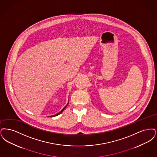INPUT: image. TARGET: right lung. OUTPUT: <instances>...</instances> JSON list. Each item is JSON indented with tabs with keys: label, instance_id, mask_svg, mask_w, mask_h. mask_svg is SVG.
<instances>
[{
	"label": "right lung",
	"instance_id": "obj_1",
	"mask_svg": "<svg viewBox=\"0 0 157 157\" xmlns=\"http://www.w3.org/2000/svg\"><path fill=\"white\" fill-rule=\"evenodd\" d=\"M68 103H67V105H66V106H65V107H64V108H63V109H61V111H60V112H59V113H57V114H55V115H54V116H50V117H53V116H58V115H59V114H61V113H62V112H63V110H64V109H66V107H67V105H68Z\"/></svg>",
	"mask_w": 157,
	"mask_h": 157
}]
</instances>
